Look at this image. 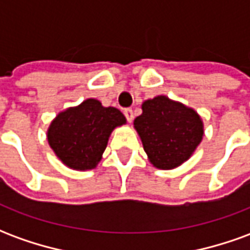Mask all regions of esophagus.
<instances>
[{
  "label": "esophagus",
  "instance_id": "34e87169",
  "mask_svg": "<svg viewBox=\"0 0 250 250\" xmlns=\"http://www.w3.org/2000/svg\"><path fill=\"white\" fill-rule=\"evenodd\" d=\"M123 114H125V119H127V122H132V119H134V111L131 108H125V111H123Z\"/></svg>",
  "mask_w": 250,
  "mask_h": 250
}]
</instances>
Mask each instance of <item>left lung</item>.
Masks as SVG:
<instances>
[{
	"instance_id": "obj_1",
	"label": "left lung",
	"mask_w": 250,
	"mask_h": 250,
	"mask_svg": "<svg viewBox=\"0 0 250 250\" xmlns=\"http://www.w3.org/2000/svg\"><path fill=\"white\" fill-rule=\"evenodd\" d=\"M134 120L143 148L158 168L178 167L191 157L204 136V123L193 108L166 96L146 100Z\"/></svg>"
}]
</instances>
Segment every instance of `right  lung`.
I'll list each match as a JSON object with an SVG mask.
<instances>
[{
	"instance_id": "1",
	"label": "right lung",
	"mask_w": 250,
	"mask_h": 250,
	"mask_svg": "<svg viewBox=\"0 0 250 250\" xmlns=\"http://www.w3.org/2000/svg\"><path fill=\"white\" fill-rule=\"evenodd\" d=\"M125 123V115L118 108L87 99L53 119L48 128V143L65 166L91 170L100 162L112 130Z\"/></svg>"
}]
</instances>
